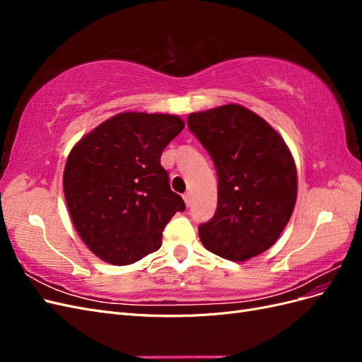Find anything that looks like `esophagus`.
I'll return each mask as SVG.
<instances>
[{"label": "esophagus", "mask_w": 362, "mask_h": 362, "mask_svg": "<svg viewBox=\"0 0 362 362\" xmlns=\"http://www.w3.org/2000/svg\"><path fill=\"white\" fill-rule=\"evenodd\" d=\"M182 198H184V202H185V205L190 206V204H192V194L187 192V193H184V194H182Z\"/></svg>", "instance_id": "1"}]
</instances>
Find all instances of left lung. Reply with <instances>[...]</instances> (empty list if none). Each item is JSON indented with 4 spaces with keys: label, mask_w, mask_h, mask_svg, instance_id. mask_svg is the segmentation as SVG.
<instances>
[{
    "label": "left lung",
    "mask_w": 362,
    "mask_h": 362,
    "mask_svg": "<svg viewBox=\"0 0 362 362\" xmlns=\"http://www.w3.org/2000/svg\"><path fill=\"white\" fill-rule=\"evenodd\" d=\"M187 125L217 172V208L199 225L205 249L246 261L275 245L298 196V173L284 139L238 104L190 113Z\"/></svg>",
    "instance_id": "left-lung-1"
}]
</instances>
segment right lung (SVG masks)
Listing matches in <instances>:
<instances>
[{
    "label": "right lung",
    "instance_id": "1",
    "mask_svg": "<svg viewBox=\"0 0 362 362\" xmlns=\"http://www.w3.org/2000/svg\"><path fill=\"white\" fill-rule=\"evenodd\" d=\"M182 128L175 115L127 112L72 148L64 199L76 233L96 257L127 266L160 249L164 226L185 210L160 164L163 149Z\"/></svg>",
    "mask_w": 362,
    "mask_h": 362
}]
</instances>
